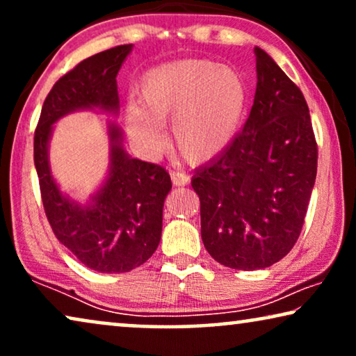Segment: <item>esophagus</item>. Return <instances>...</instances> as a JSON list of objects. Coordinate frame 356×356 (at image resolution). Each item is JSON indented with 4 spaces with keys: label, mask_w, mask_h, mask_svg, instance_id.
<instances>
[{
    "label": "esophagus",
    "mask_w": 356,
    "mask_h": 356,
    "mask_svg": "<svg viewBox=\"0 0 356 356\" xmlns=\"http://www.w3.org/2000/svg\"><path fill=\"white\" fill-rule=\"evenodd\" d=\"M170 177H172V181L175 186H184V184L189 183V175L184 172H172L170 173Z\"/></svg>",
    "instance_id": "esophagus-1"
}]
</instances>
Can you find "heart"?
<instances>
[{
  "mask_svg": "<svg viewBox=\"0 0 356 356\" xmlns=\"http://www.w3.org/2000/svg\"><path fill=\"white\" fill-rule=\"evenodd\" d=\"M138 104L124 124L139 150L154 154L165 143L170 119L173 149L191 163L217 157L240 128L248 90L233 67L211 60H178L150 67L138 82Z\"/></svg>",
  "mask_w": 356,
  "mask_h": 356,
  "instance_id": "1",
  "label": "heart"
}]
</instances>
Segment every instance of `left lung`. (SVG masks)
<instances>
[{"label":"left lung","mask_w":356,"mask_h":356,"mask_svg":"<svg viewBox=\"0 0 356 356\" xmlns=\"http://www.w3.org/2000/svg\"><path fill=\"white\" fill-rule=\"evenodd\" d=\"M257 84L241 133L191 179L201 199V236L213 259L266 269L298 240L318 172L301 90L256 47Z\"/></svg>","instance_id":"left-lung-1"}]
</instances>
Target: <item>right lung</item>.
Masks as SVG:
<instances>
[{
  "label": "right lung",
  "instance_id": "right-lung-1",
  "mask_svg": "<svg viewBox=\"0 0 356 356\" xmlns=\"http://www.w3.org/2000/svg\"><path fill=\"white\" fill-rule=\"evenodd\" d=\"M133 45H120L81 61L53 86L43 102L33 162L42 201L53 233L82 264L104 274H121L144 264L162 238L163 202L172 179L160 165L133 159L124 150L123 131L106 120L108 172L86 202L63 193L50 165V139L56 121L90 110L118 116L116 76Z\"/></svg>",
  "mask_w": 356,
  "mask_h": 356
}]
</instances>
